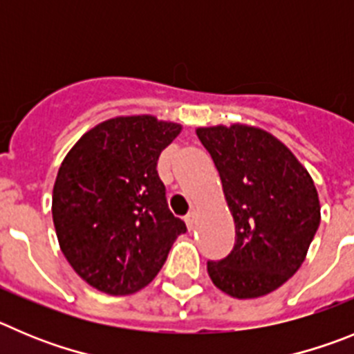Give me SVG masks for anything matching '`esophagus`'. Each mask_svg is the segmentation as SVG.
Here are the masks:
<instances>
[{
	"label": "esophagus",
	"mask_w": 354,
	"mask_h": 354,
	"mask_svg": "<svg viewBox=\"0 0 354 354\" xmlns=\"http://www.w3.org/2000/svg\"><path fill=\"white\" fill-rule=\"evenodd\" d=\"M185 222H187V227L192 231L194 227H196V222H197V212L196 209H192V212L189 213V215L185 216Z\"/></svg>",
	"instance_id": "esophagus-1"
}]
</instances>
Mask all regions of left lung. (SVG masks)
Instances as JSON below:
<instances>
[{"mask_svg":"<svg viewBox=\"0 0 354 354\" xmlns=\"http://www.w3.org/2000/svg\"><path fill=\"white\" fill-rule=\"evenodd\" d=\"M234 218V248L208 261V275L232 298H259L291 279L319 227L316 185L291 149L257 127H199Z\"/></svg>","mask_w":354,"mask_h":354,"instance_id":"1","label":"left lung"}]
</instances>
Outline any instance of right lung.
<instances>
[{
	"mask_svg": "<svg viewBox=\"0 0 354 354\" xmlns=\"http://www.w3.org/2000/svg\"><path fill=\"white\" fill-rule=\"evenodd\" d=\"M181 125L149 114L116 116L82 136L59 165L53 221L63 256L91 288L113 296L157 277L187 231L167 208L157 173Z\"/></svg>",
	"mask_w": 354,
	"mask_h": 354,
	"instance_id": "right-lung-1",
	"label": "right lung"
}]
</instances>
